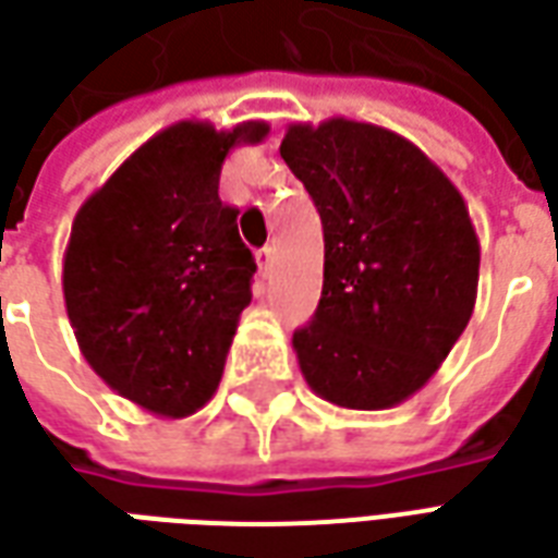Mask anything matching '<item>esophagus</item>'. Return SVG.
Here are the masks:
<instances>
[{
    "label": "esophagus",
    "instance_id": "1",
    "mask_svg": "<svg viewBox=\"0 0 558 558\" xmlns=\"http://www.w3.org/2000/svg\"><path fill=\"white\" fill-rule=\"evenodd\" d=\"M256 263H259V271H268L271 263H275V247H263V251L256 254Z\"/></svg>",
    "mask_w": 558,
    "mask_h": 558
}]
</instances>
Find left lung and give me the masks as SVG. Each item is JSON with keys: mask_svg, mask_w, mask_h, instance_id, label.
I'll return each instance as SVG.
<instances>
[{"mask_svg": "<svg viewBox=\"0 0 558 558\" xmlns=\"http://www.w3.org/2000/svg\"><path fill=\"white\" fill-rule=\"evenodd\" d=\"M280 158L323 220V295L292 350L314 395L391 410L427 386L478 295L481 247L451 179L415 143L343 116L295 122Z\"/></svg>", "mask_w": 558, "mask_h": 558, "instance_id": "1", "label": "left lung"}]
</instances>
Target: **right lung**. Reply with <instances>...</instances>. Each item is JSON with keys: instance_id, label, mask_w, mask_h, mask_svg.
<instances>
[{"instance_id": "obj_1", "label": "right lung", "mask_w": 558, "mask_h": 558, "mask_svg": "<svg viewBox=\"0 0 558 558\" xmlns=\"http://www.w3.org/2000/svg\"><path fill=\"white\" fill-rule=\"evenodd\" d=\"M266 122H175L80 206L62 263L83 359L116 395L160 418L203 410L251 304L256 263L220 203V167Z\"/></svg>"}]
</instances>
